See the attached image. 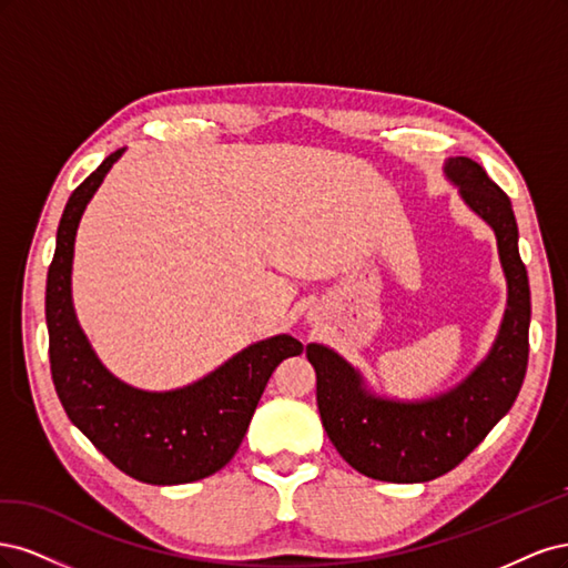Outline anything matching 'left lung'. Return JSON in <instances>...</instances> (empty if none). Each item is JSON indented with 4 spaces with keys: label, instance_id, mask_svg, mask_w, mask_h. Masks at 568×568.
Returning a JSON list of instances; mask_svg holds the SVG:
<instances>
[{
    "label": "left lung",
    "instance_id": "obj_1",
    "mask_svg": "<svg viewBox=\"0 0 568 568\" xmlns=\"http://www.w3.org/2000/svg\"><path fill=\"white\" fill-rule=\"evenodd\" d=\"M443 170L464 203L493 227L507 280L505 317L486 359L436 398L393 400L367 390L363 374L332 348H305L317 374L326 436L353 469L390 484H424L455 469L507 415L528 365L530 288L511 201L471 159H448Z\"/></svg>",
    "mask_w": 568,
    "mask_h": 568
}]
</instances>
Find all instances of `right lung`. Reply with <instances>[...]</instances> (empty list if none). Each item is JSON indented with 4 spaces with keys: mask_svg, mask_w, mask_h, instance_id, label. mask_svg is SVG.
<instances>
[{
    "mask_svg": "<svg viewBox=\"0 0 568 568\" xmlns=\"http://www.w3.org/2000/svg\"><path fill=\"white\" fill-rule=\"evenodd\" d=\"M125 149L113 151L65 203L47 274L49 363L57 395L80 432L120 471L153 486L189 484L234 457L272 372L303 353L288 334L257 341L203 379L175 390H142L101 365L71 298L73 246L90 199Z\"/></svg>",
    "mask_w": 568,
    "mask_h": 568,
    "instance_id": "right-lung-1",
    "label": "right lung"
}]
</instances>
